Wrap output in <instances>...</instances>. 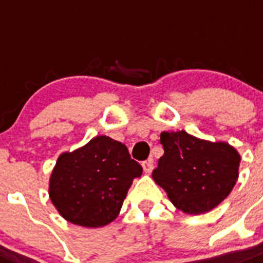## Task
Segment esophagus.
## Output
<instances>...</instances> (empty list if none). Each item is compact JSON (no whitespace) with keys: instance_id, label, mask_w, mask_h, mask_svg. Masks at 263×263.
<instances>
[{"instance_id":"34e87169","label":"esophagus","mask_w":263,"mask_h":263,"mask_svg":"<svg viewBox=\"0 0 263 263\" xmlns=\"http://www.w3.org/2000/svg\"><path fill=\"white\" fill-rule=\"evenodd\" d=\"M142 166H143V170H144V173H147V174H150V173L153 172V168H154V161H153V159L144 161L142 163Z\"/></svg>"}]
</instances>
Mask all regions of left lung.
Wrapping results in <instances>:
<instances>
[{
	"label": "left lung",
	"mask_w": 263,
	"mask_h": 263,
	"mask_svg": "<svg viewBox=\"0 0 263 263\" xmlns=\"http://www.w3.org/2000/svg\"><path fill=\"white\" fill-rule=\"evenodd\" d=\"M165 154L153 178L176 208L200 215L231 193L239 176L240 155L226 142H208L185 131L162 132Z\"/></svg>",
	"instance_id": "left-lung-1"
}]
</instances>
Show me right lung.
<instances>
[{"label":"right lung","mask_w":263,"mask_h":263,"mask_svg":"<svg viewBox=\"0 0 263 263\" xmlns=\"http://www.w3.org/2000/svg\"><path fill=\"white\" fill-rule=\"evenodd\" d=\"M142 172L125 144L100 135L72 153L59 155L48 193L67 221L87 228L102 227L120 213L132 181Z\"/></svg>","instance_id":"obj_1"}]
</instances>
